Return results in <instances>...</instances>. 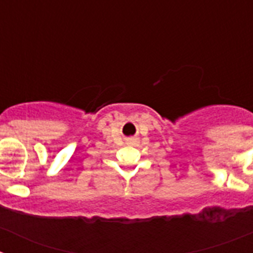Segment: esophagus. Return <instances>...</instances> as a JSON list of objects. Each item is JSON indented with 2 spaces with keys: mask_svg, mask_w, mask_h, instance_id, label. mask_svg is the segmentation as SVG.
<instances>
[{
  "mask_svg": "<svg viewBox=\"0 0 253 253\" xmlns=\"http://www.w3.org/2000/svg\"><path fill=\"white\" fill-rule=\"evenodd\" d=\"M139 144V139L138 138H130V139L126 140V146H130V147H135Z\"/></svg>",
  "mask_w": 253,
  "mask_h": 253,
  "instance_id": "obj_1",
  "label": "esophagus"
}]
</instances>
